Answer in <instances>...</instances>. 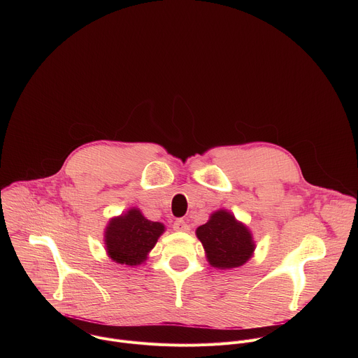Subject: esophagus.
<instances>
[{
    "mask_svg": "<svg viewBox=\"0 0 358 358\" xmlns=\"http://www.w3.org/2000/svg\"><path fill=\"white\" fill-rule=\"evenodd\" d=\"M173 228H174V231H181V232H187L188 229H189V227L187 225V222L184 221V220H176L174 221V224H173Z\"/></svg>",
    "mask_w": 358,
    "mask_h": 358,
    "instance_id": "34e87169",
    "label": "esophagus"
}]
</instances>
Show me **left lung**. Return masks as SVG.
Instances as JSON below:
<instances>
[{"instance_id": "left-lung-1", "label": "left lung", "mask_w": 358, "mask_h": 358, "mask_svg": "<svg viewBox=\"0 0 358 358\" xmlns=\"http://www.w3.org/2000/svg\"><path fill=\"white\" fill-rule=\"evenodd\" d=\"M195 234L206 249L207 261L218 269L242 266L255 250L250 231L225 210L211 214L210 221L198 227Z\"/></svg>"}]
</instances>
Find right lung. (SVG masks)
Wrapping results in <instances>:
<instances>
[{
	"label": "right lung",
	"mask_w": 358,
	"mask_h": 358,
	"mask_svg": "<svg viewBox=\"0 0 358 358\" xmlns=\"http://www.w3.org/2000/svg\"><path fill=\"white\" fill-rule=\"evenodd\" d=\"M164 229L162 222L147 220L138 208H131L126 214L112 218L105 231L109 258L120 265L143 264Z\"/></svg>",
	"instance_id": "obj_1"
}]
</instances>
